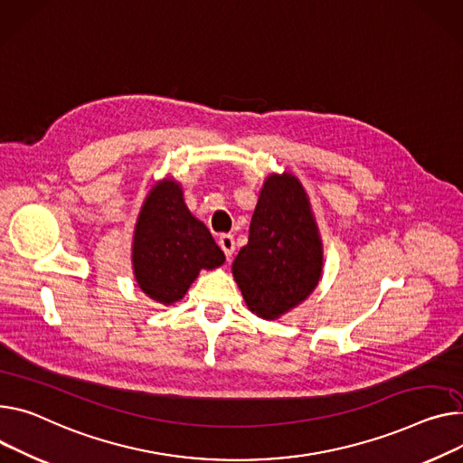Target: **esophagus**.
<instances>
[{"label": "esophagus", "mask_w": 463, "mask_h": 463, "mask_svg": "<svg viewBox=\"0 0 463 463\" xmlns=\"http://www.w3.org/2000/svg\"><path fill=\"white\" fill-rule=\"evenodd\" d=\"M219 246L222 248V252H224L228 258H232V254H233V250H235V241H233V235H230V233H222V235L219 237Z\"/></svg>", "instance_id": "34e87169"}]
</instances>
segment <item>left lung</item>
Instances as JSON below:
<instances>
[{"instance_id": "8db88e82", "label": "left lung", "mask_w": 463, "mask_h": 463, "mask_svg": "<svg viewBox=\"0 0 463 463\" xmlns=\"http://www.w3.org/2000/svg\"><path fill=\"white\" fill-rule=\"evenodd\" d=\"M323 267V239L306 189L293 172H272L260 191L248 244L232 265L248 309L276 321L315 291Z\"/></svg>"}]
</instances>
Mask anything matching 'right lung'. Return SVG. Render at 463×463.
<instances>
[{"mask_svg":"<svg viewBox=\"0 0 463 463\" xmlns=\"http://www.w3.org/2000/svg\"><path fill=\"white\" fill-rule=\"evenodd\" d=\"M224 252L207 226L189 211L182 184L157 182L146 194L131 242L133 276L148 298L172 306L180 302L200 270L224 265Z\"/></svg>","mask_w":463,"mask_h":463,"instance_id":"1","label":"right lung"}]
</instances>
